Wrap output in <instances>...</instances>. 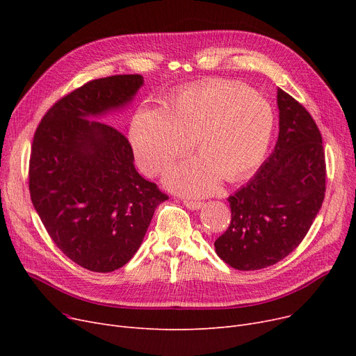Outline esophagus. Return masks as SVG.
I'll return each instance as SVG.
<instances>
[{
    "mask_svg": "<svg viewBox=\"0 0 356 356\" xmlns=\"http://www.w3.org/2000/svg\"><path fill=\"white\" fill-rule=\"evenodd\" d=\"M183 204L191 211H199L203 207L202 202H195V200H183Z\"/></svg>",
    "mask_w": 356,
    "mask_h": 356,
    "instance_id": "1",
    "label": "esophagus"
}]
</instances>
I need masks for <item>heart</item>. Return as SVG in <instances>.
Segmentation results:
<instances>
[{
	"instance_id": "1",
	"label": "heart",
	"mask_w": 356,
	"mask_h": 356,
	"mask_svg": "<svg viewBox=\"0 0 356 356\" xmlns=\"http://www.w3.org/2000/svg\"><path fill=\"white\" fill-rule=\"evenodd\" d=\"M271 106L247 88L212 81L181 89L165 108L143 105L129 124L136 160L157 175L193 147L200 156L184 160L165 175L172 191L188 196L213 193L251 175L264 161L274 133Z\"/></svg>"
}]
</instances>
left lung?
Instances as JSON below:
<instances>
[{
    "label": "left lung",
    "mask_w": 356,
    "mask_h": 356,
    "mask_svg": "<svg viewBox=\"0 0 356 356\" xmlns=\"http://www.w3.org/2000/svg\"><path fill=\"white\" fill-rule=\"evenodd\" d=\"M278 138L255 176L228 197L231 223L215 251L232 268L252 271L286 258L303 241L326 191L322 136L303 105L277 89Z\"/></svg>",
    "instance_id": "1"
}]
</instances>
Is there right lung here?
<instances>
[{
	"label": "right lung",
	"instance_id": "obj_1",
	"mask_svg": "<svg viewBox=\"0 0 356 356\" xmlns=\"http://www.w3.org/2000/svg\"><path fill=\"white\" fill-rule=\"evenodd\" d=\"M143 85L141 74L90 81L56 102L34 134L33 207L58 248L90 271L125 266L168 199L136 170L127 137L95 121L125 109Z\"/></svg>",
	"mask_w": 356,
	"mask_h": 356
}]
</instances>
